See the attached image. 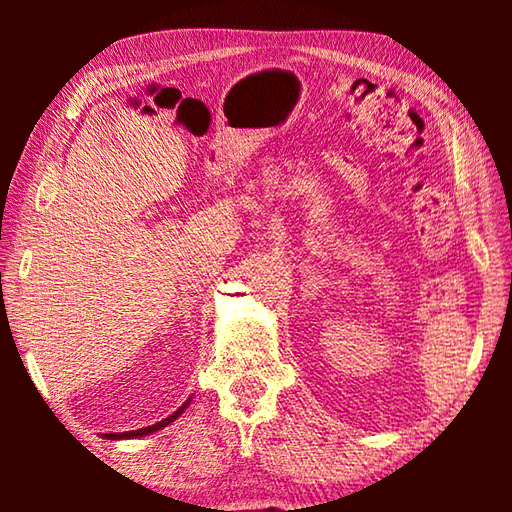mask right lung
Segmentation results:
<instances>
[{
  "label": "right lung",
  "mask_w": 512,
  "mask_h": 512,
  "mask_svg": "<svg viewBox=\"0 0 512 512\" xmlns=\"http://www.w3.org/2000/svg\"><path fill=\"white\" fill-rule=\"evenodd\" d=\"M189 402H192V397H189V400H187L183 406H180V409H178L176 413L169 415V418H164V420L158 422V424H151V427H144V429H137V431H124V433H103V438H110V440H126V438H142V436H149V433L160 431V429L167 427V424H171L173 420H178V415H183V411L187 409Z\"/></svg>",
  "instance_id": "right-lung-1"
}]
</instances>
